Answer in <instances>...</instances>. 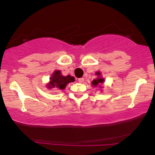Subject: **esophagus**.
<instances>
[{
	"mask_svg": "<svg viewBox=\"0 0 155 155\" xmlns=\"http://www.w3.org/2000/svg\"><path fill=\"white\" fill-rule=\"evenodd\" d=\"M77 81H79V82L82 83L83 81H84V78H79V79H77Z\"/></svg>",
	"mask_w": 155,
	"mask_h": 155,
	"instance_id": "obj_1",
	"label": "esophagus"
}]
</instances>
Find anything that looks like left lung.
<instances>
[{"label": "left lung", "instance_id": "obj_1", "mask_svg": "<svg viewBox=\"0 0 155 155\" xmlns=\"http://www.w3.org/2000/svg\"><path fill=\"white\" fill-rule=\"evenodd\" d=\"M96 74H97V75L98 76V77H97L96 79L93 80V81H92V84H93V86H95V87L97 86V85L98 84L103 83V82H104V79H102V78L100 77V76H101L100 72H97V73H96Z\"/></svg>", "mask_w": 155, "mask_h": 155}]
</instances>
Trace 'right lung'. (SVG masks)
Returning <instances> with one entry per match:
<instances>
[{
  "label": "right lung",
  "mask_w": 155,
  "mask_h": 155,
  "mask_svg": "<svg viewBox=\"0 0 155 155\" xmlns=\"http://www.w3.org/2000/svg\"><path fill=\"white\" fill-rule=\"evenodd\" d=\"M74 81V78L73 76H64L61 74L60 71H56L53 73L52 76L50 78V83L48 85L49 89L58 87L60 90L65 88L67 84Z\"/></svg>",
  "instance_id": "add662e5"
}]
</instances>
